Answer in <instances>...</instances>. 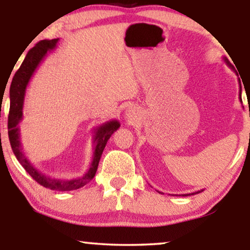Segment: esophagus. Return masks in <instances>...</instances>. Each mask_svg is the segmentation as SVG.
<instances>
[{
	"mask_svg": "<svg viewBox=\"0 0 250 250\" xmlns=\"http://www.w3.org/2000/svg\"><path fill=\"white\" fill-rule=\"evenodd\" d=\"M125 115H126V117H127L128 121H131V122H134L135 119L138 118V112H136L135 109L132 108V107L126 109Z\"/></svg>",
	"mask_w": 250,
	"mask_h": 250,
	"instance_id": "esophagus-1",
	"label": "esophagus"
}]
</instances>
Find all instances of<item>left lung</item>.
I'll return each instance as SVG.
<instances>
[{
  "label": "left lung",
  "mask_w": 250,
  "mask_h": 250,
  "mask_svg": "<svg viewBox=\"0 0 250 250\" xmlns=\"http://www.w3.org/2000/svg\"><path fill=\"white\" fill-rule=\"evenodd\" d=\"M223 59H224V61H225V63H227V64H228V66H229V67H230L232 70H234V68H233V66H232V64L230 63V61H229V60L227 59V58H223ZM234 73H235V74H237V71H235V70H234ZM237 75H238V74H237ZM239 83H240V82H239ZM239 85H240V90H239V99H240V102H242V99H241V84H239ZM201 191H203V190H201ZM201 191H197V192H193V193H189V194H196V193H199V192H201ZM189 194H183V196H189Z\"/></svg>",
  "instance_id": "8db88e82"
}]
</instances>
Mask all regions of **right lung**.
Wrapping results in <instances>:
<instances>
[{
	"instance_id": "right-lung-1",
	"label": "right lung",
	"mask_w": 250,
	"mask_h": 250,
	"mask_svg": "<svg viewBox=\"0 0 250 250\" xmlns=\"http://www.w3.org/2000/svg\"><path fill=\"white\" fill-rule=\"evenodd\" d=\"M59 42V39L53 40H43L36 44L33 49L28 51L23 59L21 66L16 71L15 76L12 78L11 85H10V111L8 118V133L10 145H11L12 151L15 153L16 158L21 164V166L26 169V172L36 181L37 183L47 188L50 190L56 191H71L77 190L80 188L84 187L90 181L93 179L95 173H97L99 162H100L101 155L104 152V149L107 145L108 140L114 134L115 131L119 128V122L110 121L98 126L94 128L93 135V156H92V162L88 167L87 172L83 176L75 177V179H56L47 174L43 173L37 167L33 165L32 163L27 159V157L23 155L22 146L20 142V128L18 124L22 121V109L23 101H25L26 88L28 85L30 78L33 77L40 63L44 60V58L47 56L49 51L56 49L57 44Z\"/></svg>"
}]
</instances>
